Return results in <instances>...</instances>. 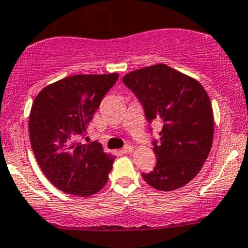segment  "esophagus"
I'll return each instance as SVG.
<instances>
[{"instance_id": "1", "label": "esophagus", "mask_w": 248, "mask_h": 248, "mask_svg": "<svg viewBox=\"0 0 248 248\" xmlns=\"http://www.w3.org/2000/svg\"><path fill=\"white\" fill-rule=\"evenodd\" d=\"M133 151V146H131V145H126V146L124 147V149H121V154L122 155H127V154H131V152Z\"/></svg>"}]
</instances>
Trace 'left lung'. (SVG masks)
Returning a JSON list of instances; mask_svg holds the SVG:
<instances>
[{"mask_svg": "<svg viewBox=\"0 0 248 248\" xmlns=\"http://www.w3.org/2000/svg\"><path fill=\"white\" fill-rule=\"evenodd\" d=\"M151 124H162L154 140L156 167L141 176L159 191L184 187L201 171L214 140L211 102L201 82L167 64H155L122 78Z\"/></svg>", "mask_w": 248, "mask_h": 248, "instance_id": "8db88e82", "label": "left lung"}]
</instances>
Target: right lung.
I'll list each match as a JSON object with an SVG mask.
<instances>
[{
    "label": "right lung",
    "mask_w": 248,
    "mask_h": 248,
    "mask_svg": "<svg viewBox=\"0 0 248 248\" xmlns=\"http://www.w3.org/2000/svg\"><path fill=\"white\" fill-rule=\"evenodd\" d=\"M119 74H79L44 87L34 98L30 141L42 171L60 191L89 197L106 186L115 156L97 141L81 144Z\"/></svg>",
    "instance_id": "1"
}]
</instances>
